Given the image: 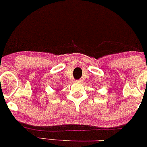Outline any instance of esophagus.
<instances>
[{
  "label": "esophagus",
  "mask_w": 147,
  "mask_h": 147,
  "mask_svg": "<svg viewBox=\"0 0 147 147\" xmlns=\"http://www.w3.org/2000/svg\"><path fill=\"white\" fill-rule=\"evenodd\" d=\"M82 80H81V79H80V80H76V82H82Z\"/></svg>",
  "instance_id": "34e87169"
}]
</instances>
